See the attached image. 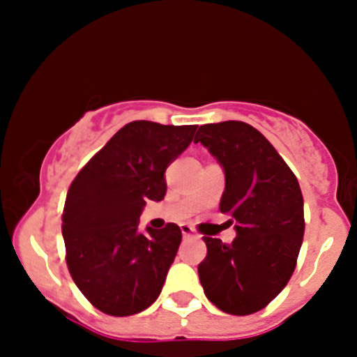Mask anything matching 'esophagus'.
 Listing matches in <instances>:
<instances>
[{"label":"esophagus","mask_w":357,"mask_h":357,"mask_svg":"<svg viewBox=\"0 0 357 357\" xmlns=\"http://www.w3.org/2000/svg\"><path fill=\"white\" fill-rule=\"evenodd\" d=\"M181 233L185 236H199V235H197L195 229H193L190 225H181Z\"/></svg>","instance_id":"obj_1"}]
</instances>
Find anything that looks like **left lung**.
I'll return each instance as SVG.
<instances>
[{
    "instance_id": "8db88e82",
    "label": "left lung",
    "mask_w": 357,
    "mask_h": 357,
    "mask_svg": "<svg viewBox=\"0 0 357 357\" xmlns=\"http://www.w3.org/2000/svg\"><path fill=\"white\" fill-rule=\"evenodd\" d=\"M202 143L225 169L222 214L235 225L231 243L204 236L200 283L221 311L247 316L264 309L289 283L304 236V199L275 146L242 121L204 124Z\"/></svg>"
}]
</instances>
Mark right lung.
Masks as SVG:
<instances>
[{"label":"right lung","instance_id":"right-lung-1","mask_svg":"<svg viewBox=\"0 0 357 357\" xmlns=\"http://www.w3.org/2000/svg\"><path fill=\"white\" fill-rule=\"evenodd\" d=\"M197 126L132 121L79 171L62 214L66 261L86 298L110 316L157 301L181 243L174 222L138 231L146 200L164 199V172L192 143Z\"/></svg>","mask_w":357,"mask_h":357}]
</instances>
